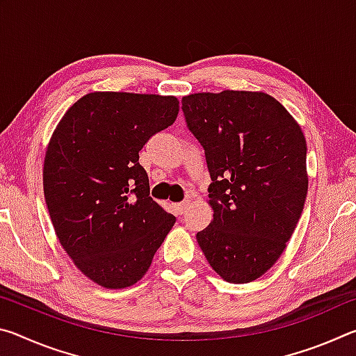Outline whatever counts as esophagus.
Segmentation results:
<instances>
[{"mask_svg": "<svg viewBox=\"0 0 356 356\" xmlns=\"http://www.w3.org/2000/svg\"><path fill=\"white\" fill-rule=\"evenodd\" d=\"M190 204H191V200H188V197H186V200L185 201H182V202H179L177 204V210H179V213H184L185 212V209L186 207H188L190 206Z\"/></svg>", "mask_w": 356, "mask_h": 356, "instance_id": "obj_1", "label": "esophagus"}]
</instances>
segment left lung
<instances>
[{"label": "left lung", "mask_w": 356, "mask_h": 356, "mask_svg": "<svg viewBox=\"0 0 356 356\" xmlns=\"http://www.w3.org/2000/svg\"><path fill=\"white\" fill-rule=\"evenodd\" d=\"M186 127L206 152L213 220L196 234L222 280L251 282L278 261L303 212L308 174L300 125L272 95H185Z\"/></svg>", "instance_id": "obj_1"}]
</instances>
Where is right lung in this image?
<instances>
[{"label": "right lung", "mask_w": 356, "mask_h": 356, "mask_svg": "<svg viewBox=\"0 0 356 356\" xmlns=\"http://www.w3.org/2000/svg\"><path fill=\"white\" fill-rule=\"evenodd\" d=\"M177 114L172 95L91 92L53 131L44 161L48 213L78 270L102 287L140 281L176 222L149 196L138 160Z\"/></svg>", "instance_id": "1"}]
</instances>
